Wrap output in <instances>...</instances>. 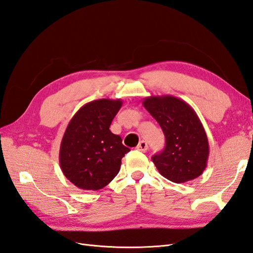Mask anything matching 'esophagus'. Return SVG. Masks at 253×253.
<instances>
[{
	"label": "esophagus",
	"instance_id": "1",
	"mask_svg": "<svg viewBox=\"0 0 253 253\" xmlns=\"http://www.w3.org/2000/svg\"><path fill=\"white\" fill-rule=\"evenodd\" d=\"M148 143H147V141H144V140H141L139 143H138V145H137L136 147V149L138 150V151H141V152H145L148 150Z\"/></svg>",
	"mask_w": 253,
	"mask_h": 253
}]
</instances>
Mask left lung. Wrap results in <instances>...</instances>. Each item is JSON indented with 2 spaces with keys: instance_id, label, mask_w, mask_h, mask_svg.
<instances>
[{
  "instance_id": "left-lung-1",
  "label": "left lung",
  "mask_w": 253,
  "mask_h": 253,
  "mask_svg": "<svg viewBox=\"0 0 253 253\" xmlns=\"http://www.w3.org/2000/svg\"><path fill=\"white\" fill-rule=\"evenodd\" d=\"M166 137L165 149L152 160L165 178L176 183L193 180L205 171L209 143L205 128L191 106L174 96H151L142 101Z\"/></svg>"
}]
</instances>
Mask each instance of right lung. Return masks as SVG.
Here are the masks:
<instances>
[{
  "mask_svg": "<svg viewBox=\"0 0 253 253\" xmlns=\"http://www.w3.org/2000/svg\"><path fill=\"white\" fill-rule=\"evenodd\" d=\"M120 99H98L84 104L68 124L60 145V167L65 177L81 190H100L120 170L129 151L110 126L120 110Z\"/></svg>",
  "mask_w": 253,
  "mask_h": 253,
  "instance_id": "right-lung-1",
  "label": "right lung"
}]
</instances>
